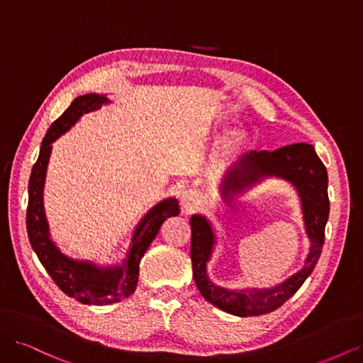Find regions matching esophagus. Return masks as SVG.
Masks as SVG:
<instances>
[{
  "mask_svg": "<svg viewBox=\"0 0 363 363\" xmlns=\"http://www.w3.org/2000/svg\"><path fill=\"white\" fill-rule=\"evenodd\" d=\"M180 203H182V207L184 208V212H191L196 206V203H199V195H196V192L192 189L183 191L180 195Z\"/></svg>",
  "mask_w": 363,
  "mask_h": 363,
  "instance_id": "34e87169",
  "label": "esophagus"
}]
</instances>
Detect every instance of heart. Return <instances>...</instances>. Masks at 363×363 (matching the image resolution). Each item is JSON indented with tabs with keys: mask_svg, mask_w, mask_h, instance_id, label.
<instances>
[{
	"mask_svg": "<svg viewBox=\"0 0 363 363\" xmlns=\"http://www.w3.org/2000/svg\"><path fill=\"white\" fill-rule=\"evenodd\" d=\"M245 142V135L244 133H236L233 138V145L235 147H240Z\"/></svg>",
	"mask_w": 363,
	"mask_h": 363,
	"instance_id": "obj_1",
	"label": "heart"
}]
</instances>
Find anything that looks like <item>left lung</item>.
<instances>
[{"label": "left lung", "mask_w": 363, "mask_h": 363, "mask_svg": "<svg viewBox=\"0 0 363 363\" xmlns=\"http://www.w3.org/2000/svg\"><path fill=\"white\" fill-rule=\"evenodd\" d=\"M265 177H279L289 182L298 192L306 233L311 251L304 267L288 280L269 289H227L215 284L207 276V262L216 244L213 228L203 215L191 218V259L196 288L204 298L227 313L236 316L265 315L286 303L311 276L324 245V230L330 212L324 163L309 144H292L276 151H250L238 160L221 184V195L230 204L233 195L242 194Z\"/></svg>", "instance_id": "obj_1"}]
</instances>
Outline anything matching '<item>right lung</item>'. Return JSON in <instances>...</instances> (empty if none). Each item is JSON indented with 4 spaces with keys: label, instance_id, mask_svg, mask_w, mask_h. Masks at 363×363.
I'll use <instances>...</instances> for the list:
<instances>
[{
    "label": "right lung",
    "instance_id": "obj_1",
    "mask_svg": "<svg viewBox=\"0 0 363 363\" xmlns=\"http://www.w3.org/2000/svg\"><path fill=\"white\" fill-rule=\"evenodd\" d=\"M111 103L106 95L86 94L77 96L63 115L54 121L42 140L39 157L33 164L28 182L27 233L30 244L38 255L43 268L57 286L83 304H113L135 292L139 276V263L147 248L159 233L164 219L177 216L179 201L167 199L156 204L140 219L131 236L127 256L121 265L98 267L87 260H75L56 247L50 238V228L43 211V183L51 155V144L65 131H68L82 115Z\"/></svg>",
    "mask_w": 363,
    "mask_h": 363
}]
</instances>
